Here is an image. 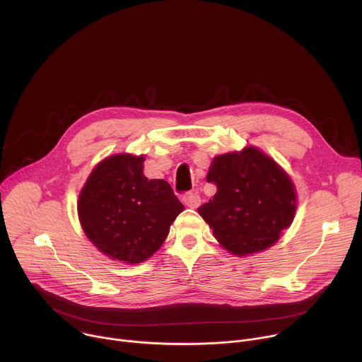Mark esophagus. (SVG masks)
<instances>
[{
    "label": "esophagus",
    "instance_id": "1",
    "mask_svg": "<svg viewBox=\"0 0 362 362\" xmlns=\"http://www.w3.org/2000/svg\"><path fill=\"white\" fill-rule=\"evenodd\" d=\"M182 200H183L185 206H187V208H192V209H196L200 204V196L197 193H192V192L186 193Z\"/></svg>",
    "mask_w": 362,
    "mask_h": 362
}]
</instances>
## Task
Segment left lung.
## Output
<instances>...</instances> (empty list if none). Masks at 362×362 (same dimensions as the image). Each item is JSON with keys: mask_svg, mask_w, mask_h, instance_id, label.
Segmentation results:
<instances>
[{"mask_svg": "<svg viewBox=\"0 0 362 362\" xmlns=\"http://www.w3.org/2000/svg\"><path fill=\"white\" fill-rule=\"evenodd\" d=\"M206 180L214 199L199 215L223 249L235 256L262 252L279 240L296 212V190L288 173L255 146L215 156Z\"/></svg>", "mask_w": 362, "mask_h": 362, "instance_id": "obj_1", "label": "left lung"}]
</instances>
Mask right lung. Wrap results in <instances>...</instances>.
Wrapping results in <instances>:
<instances>
[{
	"instance_id": "right-lung-1",
	"label": "right lung",
	"mask_w": 362,
	"mask_h": 362,
	"mask_svg": "<svg viewBox=\"0 0 362 362\" xmlns=\"http://www.w3.org/2000/svg\"><path fill=\"white\" fill-rule=\"evenodd\" d=\"M144 156L117 153L91 170L77 200L88 240L113 261L140 264L160 249L185 206L163 179L143 175Z\"/></svg>"
}]
</instances>
